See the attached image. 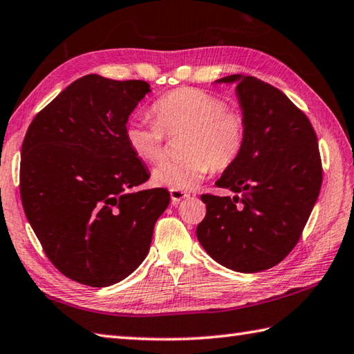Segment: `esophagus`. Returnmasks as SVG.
<instances>
[{"instance_id":"esophagus-1","label":"esophagus","mask_w":354,"mask_h":354,"mask_svg":"<svg viewBox=\"0 0 354 354\" xmlns=\"http://www.w3.org/2000/svg\"><path fill=\"white\" fill-rule=\"evenodd\" d=\"M190 195L184 190H178V189H170V198L173 201V204H179L183 199H187Z\"/></svg>"}]
</instances>
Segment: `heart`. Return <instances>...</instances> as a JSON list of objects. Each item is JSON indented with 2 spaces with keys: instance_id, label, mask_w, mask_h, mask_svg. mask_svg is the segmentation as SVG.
<instances>
[{
  "instance_id": "obj_1",
  "label": "heart",
  "mask_w": 354,
  "mask_h": 354,
  "mask_svg": "<svg viewBox=\"0 0 354 354\" xmlns=\"http://www.w3.org/2000/svg\"><path fill=\"white\" fill-rule=\"evenodd\" d=\"M151 121H129L124 138L145 162L164 155L165 135L181 133V156L165 159L153 171L159 187L189 190L212 169L224 171L241 158L247 140L245 118L227 102L201 88L184 87L162 95L150 107Z\"/></svg>"
}]
</instances>
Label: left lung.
<instances>
[{
    "label": "left lung",
    "instance_id": "obj_1",
    "mask_svg": "<svg viewBox=\"0 0 354 354\" xmlns=\"http://www.w3.org/2000/svg\"><path fill=\"white\" fill-rule=\"evenodd\" d=\"M221 81H238L247 140L238 162L216 183L234 196L201 195L207 213L196 236L221 266L264 272L296 247L319 196V144L307 115L279 88L254 76Z\"/></svg>",
    "mask_w": 354,
    "mask_h": 354
}]
</instances>
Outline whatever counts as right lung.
Instances as JSON below:
<instances>
[{
    "instance_id": "add662e5",
    "label": "right lung",
    "mask_w": 354,
    "mask_h": 354,
    "mask_svg": "<svg viewBox=\"0 0 354 354\" xmlns=\"http://www.w3.org/2000/svg\"><path fill=\"white\" fill-rule=\"evenodd\" d=\"M149 82L86 75L39 110L21 147L23 209L48 261L88 287L122 281L149 253L165 189L126 142L129 115Z\"/></svg>"
}]
</instances>
